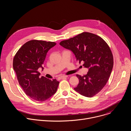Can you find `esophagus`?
Instances as JSON below:
<instances>
[{
	"mask_svg": "<svg viewBox=\"0 0 131 131\" xmlns=\"http://www.w3.org/2000/svg\"><path fill=\"white\" fill-rule=\"evenodd\" d=\"M67 77H68L67 76H65V75H64V76H61V77H59V78H58V79H64V78H67Z\"/></svg>",
	"mask_w": 131,
	"mask_h": 131,
	"instance_id": "esophagus-1",
	"label": "esophagus"
}]
</instances>
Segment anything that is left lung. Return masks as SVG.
I'll use <instances>...</instances> for the list:
<instances>
[{"label":"left lung","instance_id":"obj_1","mask_svg":"<svg viewBox=\"0 0 131 131\" xmlns=\"http://www.w3.org/2000/svg\"><path fill=\"white\" fill-rule=\"evenodd\" d=\"M60 45L71 50L77 61L89 68L85 75L76 74L79 80L74 89L81 95L92 97L105 86L114 65L113 53L106 41L101 37L89 32H83Z\"/></svg>","mask_w":131,"mask_h":131}]
</instances>
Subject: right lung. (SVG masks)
I'll use <instances>...</instances> for the list:
<instances>
[{
  "mask_svg": "<svg viewBox=\"0 0 131 131\" xmlns=\"http://www.w3.org/2000/svg\"><path fill=\"white\" fill-rule=\"evenodd\" d=\"M55 42L31 40L24 43L15 54L13 67L20 86L32 100L43 102L57 92L60 82L45 77L39 78L38 69L41 67L48 51Z\"/></svg>",
  "mask_w": 131,
  "mask_h": 131,
  "instance_id": "1",
  "label": "right lung"
}]
</instances>
